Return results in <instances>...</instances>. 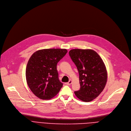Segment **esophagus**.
I'll list each match as a JSON object with an SVG mask.
<instances>
[{"instance_id":"esophagus-1","label":"esophagus","mask_w":131,"mask_h":131,"mask_svg":"<svg viewBox=\"0 0 131 131\" xmlns=\"http://www.w3.org/2000/svg\"><path fill=\"white\" fill-rule=\"evenodd\" d=\"M72 81L71 80H70L68 82L66 83V84H67V85H70V84L72 83Z\"/></svg>"}]
</instances>
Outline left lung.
Returning <instances> with one entry per match:
<instances>
[{
	"instance_id": "1",
	"label": "left lung",
	"mask_w": 131,
	"mask_h": 131,
	"mask_svg": "<svg viewBox=\"0 0 131 131\" xmlns=\"http://www.w3.org/2000/svg\"><path fill=\"white\" fill-rule=\"evenodd\" d=\"M69 54L79 74L80 88L74 94L83 102H91L100 95L106 86L107 72L105 65L93 50L73 49Z\"/></svg>"
}]
</instances>
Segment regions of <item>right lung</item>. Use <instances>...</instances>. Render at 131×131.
Instances as JSON below:
<instances>
[{
	"instance_id": "add662e5",
	"label": "right lung",
	"mask_w": 131,
	"mask_h": 131,
	"mask_svg": "<svg viewBox=\"0 0 131 131\" xmlns=\"http://www.w3.org/2000/svg\"><path fill=\"white\" fill-rule=\"evenodd\" d=\"M68 51L48 49L36 51L29 58L26 69V79L30 90L38 98L48 100L62 87L58 78L57 63Z\"/></svg>"
}]
</instances>
